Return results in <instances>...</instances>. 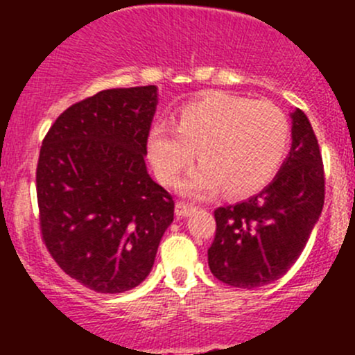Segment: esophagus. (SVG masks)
Listing matches in <instances>:
<instances>
[{"mask_svg":"<svg viewBox=\"0 0 355 355\" xmlns=\"http://www.w3.org/2000/svg\"><path fill=\"white\" fill-rule=\"evenodd\" d=\"M194 209H196V207L191 206V204H185V202L175 204V214H177L178 218L189 216L191 213H194Z\"/></svg>","mask_w":355,"mask_h":355,"instance_id":"esophagus-1","label":"esophagus"}]
</instances>
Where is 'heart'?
<instances>
[{
  "label": "heart",
  "mask_w": 355,
  "mask_h": 355,
  "mask_svg": "<svg viewBox=\"0 0 355 355\" xmlns=\"http://www.w3.org/2000/svg\"><path fill=\"white\" fill-rule=\"evenodd\" d=\"M288 141V118L273 103L213 91L185 105L175 125L156 123L148 156L156 177L173 184L196 153L200 168L178 185L182 194L206 198L221 189L227 198H245L277 177Z\"/></svg>",
  "instance_id": "heart-1"
}]
</instances>
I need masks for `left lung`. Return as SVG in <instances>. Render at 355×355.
Wrapping results in <instances>:
<instances>
[{
  "instance_id": "obj_1",
  "label": "left lung",
  "mask_w": 355,
  "mask_h": 355,
  "mask_svg": "<svg viewBox=\"0 0 355 355\" xmlns=\"http://www.w3.org/2000/svg\"><path fill=\"white\" fill-rule=\"evenodd\" d=\"M292 148L266 189L214 211L216 235L207 249L214 277L237 288L278 280L299 259L324 204L320 146L302 110L292 114Z\"/></svg>"
}]
</instances>
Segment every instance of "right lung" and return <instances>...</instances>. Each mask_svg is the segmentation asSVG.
<instances>
[{"label":"right lung","mask_w":355,"mask_h":355,"mask_svg":"<svg viewBox=\"0 0 355 355\" xmlns=\"http://www.w3.org/2000/svg\"><path fill=\"white\" fill-rule=\"evenodd\" d=\"M157 87L108 89L63 111L42 141L35 187L42 241L99 293L146 280L175 202L148 173Z\"/></svg>","instance_id":"add662e5"}]
</instances>
